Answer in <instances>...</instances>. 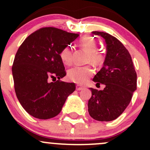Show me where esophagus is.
Here are the masks:
<instances>
[{
    "instance_id": "esophagus-1",
    "label": "esophagus",
    "mask_w": 150,
    "mask_h": 150,
    "mask_svg": "<svg viewBox=\"0 0 150 150\" xmlns=\"http://www.w3.org/2000/svg\"><path fill=\"white\" fill-rule=\"evenodd\" d=\"M83 89V87H81V86H80L79 85H77L76 86V90L77 91H81Z\"/></svg>"
}]
</instances>
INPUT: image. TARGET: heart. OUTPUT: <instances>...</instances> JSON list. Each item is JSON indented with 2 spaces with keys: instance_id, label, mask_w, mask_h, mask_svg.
I'll return each instance as SVG.
<instances>
[{
  "instance_id": "obj_1",
  "label": "heart",
  "mask_w": 150,
  "mask_h": 150,
  "mask_svg": "<svg viewBox=\"0 0 150 150\" xmlns=\"http://www.w3.org/2000/svg\"><path fill=\"white\" fill-rule=\"evenodd\" d=\"M80 46L88 53V62L93 64H99L103 60V56L98 51V44L96 39L91 36H84L79 41ZM60 58L65 65H70L73 61L72 49L70 46H66L60 52ZM93 70L90 66H75L67 72V77L71 81L78 84H84L88 82L93 75Z\"/></svg>"
}]
</instances>
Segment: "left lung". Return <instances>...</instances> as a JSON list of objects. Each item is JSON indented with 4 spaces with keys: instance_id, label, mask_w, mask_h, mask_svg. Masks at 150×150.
<instances>
[{
    "instance_id": "1",
    "label": "left lung",
    "mask_w": 150,
    "mask_h": 150,
    "mask_svg": "<svg viewBox=\"0 0 150 150\" xmlns=\"http://www.w3.org/2000/svg\"><path fill=\"white\" fill-rule=\"evenodd\" d=\"M100 35L107 44L104 66L93 81L96 85H105L102 91L91 88L88 100L89 115L99 121H111L117 118L129 104L137 89V75L128 50L115 37L104 32H92Z\"/></svg>"
}]
</instances>
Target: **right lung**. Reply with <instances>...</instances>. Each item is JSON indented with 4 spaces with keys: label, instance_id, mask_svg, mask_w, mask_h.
I'll return each mask as SVG.
<instances>
[{
    "label": "right lung",
    "instance_id": "add662e5",
    "mask_svg": "<svg viewBox=\"0 0 150 150\" xmlns=\"http://www.w3.org/2000/svg\"><path fill=\"white\" fill-rule=\"evenodd\" d=\"M78 36L48 27L30 34L19 46L12 75L18 100L30 115L41 120L55 117L75 90V83L60 81L66 75L60 52Z\"/></svg>",
    "mask_w": 150,
    "mask_h": 150
}]
</instances>
